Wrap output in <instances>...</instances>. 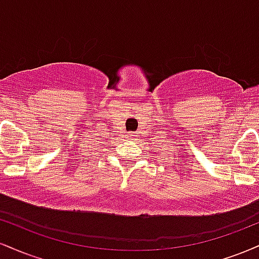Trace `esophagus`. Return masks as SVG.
<instances>
[{
	"mask_svg": "<svg viewBox=\"0 0 259 259\" xmlns=\"http://www.w3.org/2000/svg\"><path fill=\"white\" fill-rule=\"evenodd\" d=\"M125 136H126V139L127 140H133V139H135V133H127V134H125Z\"/></svg>",
	"mask_w": 259,
	"mask_h": 259,
	"instance_id": "esophagus-1",
	"label": "esophagus"
}]
</instances>
